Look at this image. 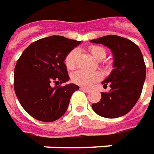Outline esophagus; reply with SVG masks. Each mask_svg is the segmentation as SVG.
Masks as SVG:
<instances>
[{"label": "esophagus", "instance_id": "esophagus-1", "mask_svg": "<svg viewBox=\"0 0 154 154\" xmlns=\"http://www.w3.org/2000/svg\"><path fill=\"white\" fill-rule=\"evenodd\" d=\"M80 90H81V91H85V92H90V90H89V89H87V88H85V87H80Z\"/></svg>", "mask_w": 154, "mask_h": 154}]
</instances>
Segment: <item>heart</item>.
Instances as JSON below:
<instances>
[{"label": "heart", "instance_id": "heart-1", "mask_svg": "<svg viewBox=\"0 0 154 154\" xmlns=\"http://www.w3.org/2000/svg\"><path fill=\"white\" fill-rule=\"evenodd\" d=\"M90 52L92 56L96 59H102L106 55V51L102 47L92 46L90 48ZM79 54L77 49L70 51L65 57L64 63L69 69H73L76 64V59ZM101 78V75L98 72H91V71L77 70L74 72L71 75L72 81L78 85L84 87H90Z\"/></svg>", "mask_w": 154, "mask_h": 154}]
</instances>
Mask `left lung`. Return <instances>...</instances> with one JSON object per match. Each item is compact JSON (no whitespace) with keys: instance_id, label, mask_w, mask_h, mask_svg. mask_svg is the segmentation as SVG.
<instances>
[{"instance_id":"obj_1","label":"left lung","mask_w":154,"mask_h":154,"mask_svg":"<svg viewBox=\"0 0 154 154\" xmlns=\"http://www.w3.org/2000/svg\"><path fill=\"white\" fill-rule=\"evenodd\" d=\"M103 44L113 55V68L110 75L101 82L110 85L108 93L101 92L98 103L92 104L96 114L106 118H116L131 111L139 99L146 78L143 56L137 45L131 40L116 35H108L91 40Z\"/></svg>"}]
</instances>
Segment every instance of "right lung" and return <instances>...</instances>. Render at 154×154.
Instances as JSON below:
<instances>
[{
  "label": "right lung",
  "instance_id": "obj_1",
  "mask_svg": "<svg viewBox=\"0 0 154 154\" xmlns=\"http://www.w3.org/2000/svg\"><path fill=\"white\" fill-rule=\"evenodd\" d=\"M80 41L50 36L31 43L21 55L14 70V90L24 110L35 119L50 122L66 112L71 95L79 88L66 83L69 77L65 57Z\"/></svg>",
  "mask_w": 154,
  "mask_h": 154
}]
</instances>
